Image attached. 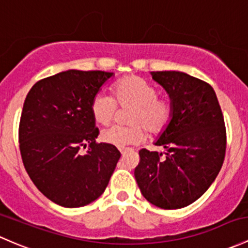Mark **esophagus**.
<instances>
[{
  "label": "esophagus",
  "mask_w": 248,
  "mask_h": 248,
  "mask_svg": "<svg viewBox=\"0 0 248 248\" xmlns=\"http://www.w3.org/2000/svg\"><path fill=\"white\" fill-rule=\"evenodd\" d=\"M127 151H128V148H120V153H121L122 155H124V153H126Z\"/></svg>",
  "instance_id": "1"
}]
</instances>
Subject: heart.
<instances>
[{"instance_id": "obj_1", "label": "heart", "mask_w": 248, "mask_h": 248, "mask_svg": "<svg viewBox=\"0 0 248 248\" xmlns=\"http://www.w3.org/2000/svg\"><path fill=\"white\" fill-rule=\"evenodd\" d=\"M114 93L116 101L106 93H98L93 98V117L98 124H108L115 115L117 102L121 107H134L129 117V122L134 126L122 127L114 124L103 129L101 140L106 144L119 148L138 145L145 140V128L151 134H158L170 122L171 103L165 98L157 97V89L144 78L137 76L124 78L117 83Z\"/></svg>"}]
</instances>
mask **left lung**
<instances>
[{
  "label": "left lung",
  "mask_w": 248,
  "mask_h": 248,
  "mask_svg": "<svg viewBox=\"0 0 248 248\" xmlns=\"http://www.w3.org/2000/svg\"><path fill=\"white\" fill-rule=\"evenodd\" d=\"M168 93L172 116L155 145L166 152L139 151L134 176L142 196L163 209H179L199 200L222 168L226 127L215 91L181 71L151 72Z\"/></svg>",
  "instance_id": "8db88e82"
}]
</instances>
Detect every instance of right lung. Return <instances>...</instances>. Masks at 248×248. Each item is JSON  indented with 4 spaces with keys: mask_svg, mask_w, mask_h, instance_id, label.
Instances as JSON below:
<instances>
[{
    "mask_svg": "<svg viewBox=\"0 0 248 248\" xmlns=\"http://www.w3.org/2000/svg\"><path fill=\"white\" fill-rule=\"evenodd\" d=\"M113 72L67 70L36 82L23 103L19 127L23 165L39 191L65 208L103 194L121 153L96 144L91 102ZM80 147H88L80 154Z\"/></svg>",
    "mask_w": 248,
    "mask_h": 248,
    "instance_id": "1",
    "label": "right lung"
}]
</instances>
